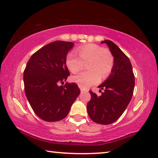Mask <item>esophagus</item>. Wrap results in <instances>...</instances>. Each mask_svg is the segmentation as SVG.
I'll use <instances>...</instances> for the list:
<instances>
[{
    "instance_id": "esophagus-1",
    "label": "esophagus",
    "mask_w": 158,
    "mask_h": 158,
    "mask_svg": "<svg viewBox=\"0 0 158 158\" xmlns=\"http://www.w3.org/2000/svg\"><path fill=\"white\" fill-rule=\"evenodd\" d=\"M81 91L83 93V92H87L88 90H85V89H83V88H81Z\"/></svg>"
}]
</instances>
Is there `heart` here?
<instances>
[{"instance_id": "heart-1", "label": "heart", "mask_w": 158, "mask_h": 158, "mask_svg": "<svg viewBox=\"0 0 158 158\" xmlns=\"http://www.w3.org/2000/svg\"><path fill=\"white\" fill-rule=\"evenodd\" d=\"M78 57L73 52L66 56L65 63L68 70L76 73L84 68L86 63L88 70L80 73L72 77V81L82 88L96 85L101 77L106 79L111 73L114 66V58L107 49L101 48L95 44H88L77 49Z\"/></svg>"}]
</instances>
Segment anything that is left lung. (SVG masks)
<instances>
[{
	"label": "left lung",
	"mask_w": 158,
	"mask_h": 158,
	"mask_svg": "<svg viewBox=\"0 0 158 158\" xmlns=\"http://www.w3.org/2000/svg\"><path fill=\"white\" fill-rule=\"evenodd\" d=\"M106 44L114 57V66L111 74L98 85L103 90L101 96L90 91L91 98L87 104L89 117L100 124H110L116 122L130 102L135 88V75L130 60L118 46L110 40Z\"/></svg>",
	"instance_id": "1"
}]
</instances>
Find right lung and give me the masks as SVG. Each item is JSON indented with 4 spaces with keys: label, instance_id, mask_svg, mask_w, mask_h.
Wrapping results in <instances>:
<instances>
[{
    "label": "right lung",
    "instance_id": "add662e5",
    "mask_svg": "<svg viewBox=\"0 0 158 158\" xmlns=\"http://www.w3.org/2000/svg\"><path fill=\"white\" fill-rule=\"evenodd\" d=\"M74 43L55 41L36 51L23 72L26 96L36 115L46 122L63 119L81 93L75 83L66 82L70 75L65 60Z\"/></svg>",
    "mask_w": 158,
    "mask_h": 158
}]
</instances>
